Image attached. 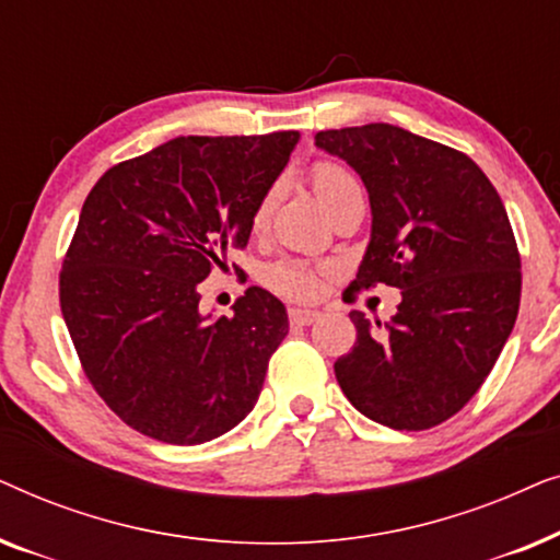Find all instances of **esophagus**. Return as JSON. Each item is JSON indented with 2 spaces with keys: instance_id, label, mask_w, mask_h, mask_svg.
Instances as JSON below:
<instances>
[{
  "instance_id": "obj_1",
  "label": "esophagus",
  "mask_w": 560,
  "mask_h": 560,
  "mask_svg": "<svg viewBox=\"0 0 560 560\" xmlns=\"http://www.w3.org/2000/svg\"><path fill=\"white\" fill-rule=\"evenodd\" d=\"M320 313L311 311V308H290L288 311V320L293 326H311L313 320H318Z\"/></svg>"
}]
</instances>
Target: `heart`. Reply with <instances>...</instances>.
I'll return each instance as SVG.
<instances>
[{
  "instance_id": "obj_1",
  "label": "heart",
  "mask_w": 560,
  "mask_h": 560,
  "mask_svg": "<svg viewBox=\"0 0 560 560\" xmlns=\"http://www.w3.org/2000/svg\"><path fill=\"white\" fill-rule=\"evenodd\" d=\"M311 186L316 190V196L326 203L328 211H334L343 198L351 194H362L357 175L339 163L331 160H320L311 167ZM275 198H278V186L267 188L262 198H259L255 211H252V229H262L270 219ZM267 285L278 290L282 295L290 298H311L316 295L320 285V270L308 262H298V259H280L267 267L265 272Z\"/></svg>"
}]
</instances>
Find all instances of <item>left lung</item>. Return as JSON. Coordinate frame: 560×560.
I'll return each instance as SVG.
<instances>
[{
  "label": "left lung",
  "instance_id": "8db88e82",
  "mask_svg": "<svg viewBox=\"0 0 560 560\" xmlns=\"http://www.w3.org/2000/svg\"><path fill=\"white\" fill-rule=\"evenodd\" d=\"M316 144L370 194L372 240L349 288L402 293L387 324L349 313L357 341L336 380L374 423L425 431L477 395L515 326L523 272L508 211L469 155L402 127L324 129Z\"/></svg>",
  "mask_w": 560,
  "mask_h": 560
}]
</instances>
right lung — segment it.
<instances>
[{"label": "right lung", "instance_id": "obj_1", "mask_svg": "<svg viewBox=\"0 0 560 560\" xmlns=\"http://www.w3.org/2000/svg\"><path fill=\"white\" fill-rule=\"evenodd\" d=\"M295 142L293 129L175 137L109 167L86 196L60 311L91 387L135 431L196 446L255 408L288 334L285 305L247 288L232 318L209 320L198 282L229 247H247L252 211Z\"/></svg>", "mask_w": 560, "mask_h": 560}]
</instances>
